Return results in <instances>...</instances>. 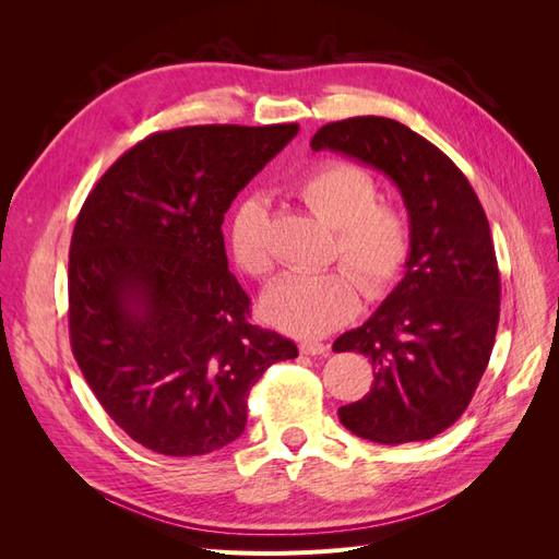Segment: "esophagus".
Segmentation results:
<instances>
[{
  "instance_id": "obj_1",
  "label": "esophagus",
  "mask_w": 559,
  "mask_h": 559,
  "mask_svg": "<svg viewBox=\"0 0 559 559\" xmlns=\"http://www.w3.org/2000/svg\"><path fill=\"white\" fill-rule=\"evenodd\" d=\"M298 347L302 354H308V357H317V354H324L329 349L324 343H319V341H302Z\"/></svg>"
}]
</instances>
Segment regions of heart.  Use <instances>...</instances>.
Here are the masks:
<instances>
[{"instance_id": "1", "label": "heart", "mask_w": 559, "mask_h": 559, "mask_svg": "<svg viewBox=\"0 0 559 559\" xmlns=\"http://www.w3.org/2000/svg\"><path fill=\"white\" fill-rule=\"evenodd\" d=\"M296 195L335 228L331 259L347 267L286 273L263 296V314L277 329L314 337L343 326L359 308V282L368 296H384L401 280L413 251L411 216L396 202L378 200V181L347 160L319 163L298 177ZM230 253L253 280L267 277V212L261 198H245L230 216Z\"/></svg>"}]
</instances>
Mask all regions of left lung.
Here are the masks:
<instances>
[{
  "label": "left lung",
  "mask_w": 559,
  "mask_h": 559,
  "mask_svg": "<svg viewBox=\"0 0 559 559\" xmlns=\"http://www.w3.org/2000/svg\"><path fill=\"white\" fill-rule=\"evenodd\" d=\"M312 148L382 170L413 224L405 277L366 324L333 343L373 364L370 392L337 417L373 443L429 441L464 415L495 347L501 280L485 210L441 148L392 118L326 123Z\"/></svg>",
  "instance_id": "obj_1"
}]
</instances>
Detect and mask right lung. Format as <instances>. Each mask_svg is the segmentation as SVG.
<instances>
[{"label":"right lung","mask_w":559,"mask_h":559,"mask_svg":"<svg viewBox=\"0 0 559 559\" xmlns=\"http://www.w3.org/2000/svg\"><path fill=\"white\" fill-rule=\"evenodd\" d=\"M296 132H154L83 202L67 275L72 352L99 405L148 450L195 456L233 443L251 386L298 357L292 341L249 324L222 233L235 195Z\"/></svg>","instance_id":"1"}]
</instances>
